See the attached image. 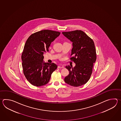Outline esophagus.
I'll use <instances>...</instances> for the list:
<instances>
[{"label": "esophagus", "instance_id": "esophagus-1", "mask_svg": "<svg viewBox=\"0 0 121 121\" xmlns=\"http://www.w3.org/2000/svg\"><path fill=\"white\" fill-rule=\"evenodd\" d=\"M58 68H64V67L63 65H59L58 66Z\"/></svg>", "mask_w": 121, "mask_h": 121}]
</instances>
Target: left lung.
Listing matches in <instances>:
<instances>
[{
	"label": "left lung",
	"mask_w": 121,
	"mask_h": 121,
	"mask_svg": "<svg viewBox=\"0 0 121 121\" xmlns=\"http://www.w3.org/2000/svg\"><path fill=\"white\" fill-rule=\"evenodd\" d=\"M62 34L73 42L70 59L76 64L74 67L66 66L69 74L65 77L64 81L75 87L84 85L90 79L93 63L96 59L94 41L81 30L63 32Z\"/></svg>",
	"instance_id": "1"
}]
</instances>
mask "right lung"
<instances>
[{
  "label": "right lung",
  "mask_w": 121,
  "mask_h": 121,
  "mask_svg": "<svg viewBox=\"0 0 121 121\" xmlns=\"http://www.w3.org/2000/svg\"><path fill=\"white\" fill-rule=\"evenodd\" d=\"M60 32L43 30L32 34L26 41L22 54L23 73L32 85L40 86L46 85L57 66L54 63H45L44 53L49 52L52 41Z\"/></svg>",
  "instance_id": "right-lung-1"
}]
</instances>
